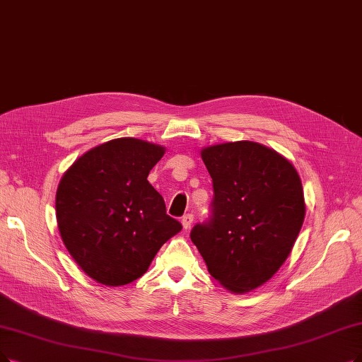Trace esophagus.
Wrapping results in <instances>:
<instances>
[{"label": "esophagus", "instance_id": "1", "mask_svg": "<svg viewBox=\"0 0 362 362\" xmlns=\"http://www.w3.org/2000/svg\"><path fill=\"white\" fill-rule=\"evenodd\" d=\"M193 220H194V216H193V214H185L184 216H182V220H181V223H182V227L187 230V228H190L192 227V223H193Z\"/></svg>", "mask_w": 362, "mask_h": 362}]
</instances>
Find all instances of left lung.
Segmentation results:
<instances>
[{"mask_svg":"<svg viewBox=\"0 0 362 362\" xmlns=\"http://www.w3.org/2000/svg\"><path fill=\"white\" fill-rule=\"evenodd\" d=\"M212 178V215L190 238L208 272L231 293L267 282L290 255L305 221L296 168L258 142L238 141L200 151Z\"/></svg>","mask_w":362,"mask_h":362,"instance_id":"8db88e82","label":"left lung"}]
</instances>
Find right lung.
Returning a JSON list of instances; mask_svg holds the SVG:
<instances>
[{
  "label": "right lung",
  "mask_w": 362,
  "mask_h": 362,
  "mask_svg": "<svg viewBox=\"0 0 362 362\" xmlns=\"http://www.w3.org/2000/svg\"><path fill=\"white\" fill-rule=\"evenodd\" d=\"M163 154L156 144L119 138L84 153L64 173L56 192L57 228L74 262L96 282H134L181 231L147 180Z\"/></svg>",
  "instance_id": "1"
}]
</instances>
